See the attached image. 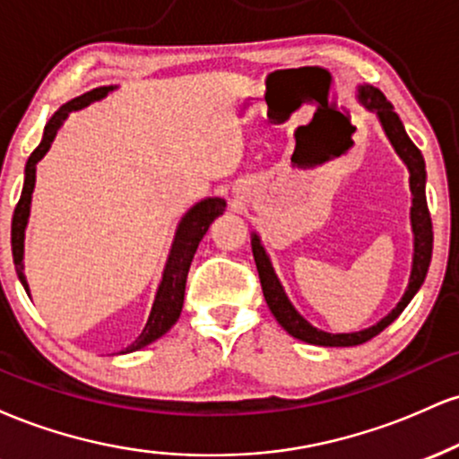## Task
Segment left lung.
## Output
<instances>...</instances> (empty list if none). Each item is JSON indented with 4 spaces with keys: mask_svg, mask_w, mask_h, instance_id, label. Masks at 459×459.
<instances>
[{
    "mask_svg": "<svg viewBox=\"0 0 459 459\" xmlns=\"http://www.w3.org/2000/svg\"><path fill=\"white\" fill-rule=\"evenodd\" d=\"M358 101L365 105L367 109L377 114L380 118L384 134L391 140L393 149L397 151V155L402 157L410 172V192H412V209H410V220H412V233H414V259H412V273H410L408 289H405L403 298L399 299V304L391 313L386 315L382 321H377L371 328L360 330V332H350V334H330V332L317 330L315 325H310L302 315L293 308V304L289 302L287 293H284L281 281L273 273L272 261L267 256L265 247H263L259 235L252 233V255H255L256 270H259L263 296H265L267 307H270L272 315L276 317L278 324L289 332L296 339L304 341L310 345H324V347H351V345H362L367 341H371L373 336L380 334L384 328L393 324L399 315L403 313V308L408 307L410 299L416 296V291L423 284L425 276H428L429 261H431V246H434V233H431V218L428 209V198H425V161L420 151L416 149L414 142L405 134L402 120L394 114L391 101H388L384 94L373 86H360L358 91Z\"/></svg>",
    "mask_w": 459,
    "mask_h": 459,
    "instance_id": "left-lung-1",
    "label": "left lung"
}]
</instances>
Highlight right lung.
Masks as SVG:
<instances>
[{"label": "right lung", "mask_w": 459, "mask_h": 459, "mask_svg": "<svg viewBox=\"0 0 459 459\" xmlns=\"http://www.w3.org/2000/svg\"><path fill=\"white\" fill-rule=\"evenodd\" d=\"M114 91V86H101L94 88V91L82 94V97L71 99V101L62 105L57 112L51 116L49 123L45 125V134L40 144L36 146L34 152L30 155L28 163H25V181H23V192H21V198L14 207L13 215V230H10V237H13V259L14 267H17L19 281L28 289V281H25L23 273V239H25V226H28L30 218V204H31V192H34L36 183V163H39L47 155V151L51 149V142H54L56 134L60 131L68 114L77 112V109L88 108V105L94 101H101L103 97H108L109 92ZM226 203L222 198H204L200 203L194 204L189 212L183 215L181 224H178L175 241H172V250L168 255L166 270H163V278L160 282V289H157L155 302H152L149 321H146L144 330L138 339L131 343L127 350L120 351V354H129V351L142 350V347L151 345L152 341H157L160 336L166 334L172 325L177 324L178 315H181L183 308V296H186V281L189 265H192L194 255H196V247L203 239L204 233L209 230V226L218 215L224 213Z\"/></svg>", "instance_id": "add662e5"}]
</instances>
